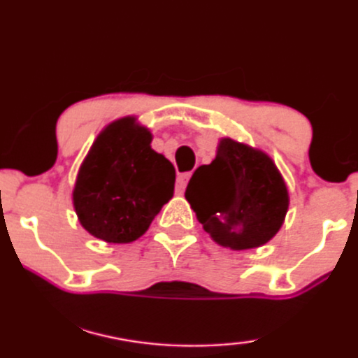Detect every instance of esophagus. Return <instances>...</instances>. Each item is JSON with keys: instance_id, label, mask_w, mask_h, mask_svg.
I'll return each instance as SVG.
<instances>
[{"instance_id": "1", "label": "esophagus", "mask_w": 358, "mask_h": 358, "mask_svg": "<svg viewBox=\"0 0 358 358\" xmlns=\"http://www.w3.org/2000/svg\"><path fill=\"white\" fill-rule=\"evenodd\" d=\"M190 179V173H182L178 176V182H176V190H178L179 194H182L185 190V185H187Z\"/></svg>"}]
</instances>
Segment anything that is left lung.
Here are the masks:
<instances>
[{
    "mask_svg": "<svg viewBox=\"0 0 358 358\" xmlns=\"http://www.w3.org/2000/svg\"><path fill=\"white\" fill-rule=\"evenodd\" d=\"M185 199L203 230L231 250L268 243L289 206L285 179L271 157L230 138L220 139L210 164L196 169Z\"/></svg>",
    "mask_w": 358,
    "mask_h": 358,
    "instance_id": "1",
    "label": "left lung"
}]
</instances>
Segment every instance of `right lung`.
<instances>
[{"label": "right lung", "mask_w": 358, "mask_h": 358, "mask_svg": "<svg viewBox=\"0 0 358 358\" xmlns=\"http://www.w3.org/2000/svg\"><path fill=\"white\" fill-rule=\"evenodd\" d=\"M151 133L133 117L108 124L78 171L73 207L88 234L108 243H129L174 194L176 171L151 148Z\"/></svg>", "instance_id": "1"}]
</instances>
